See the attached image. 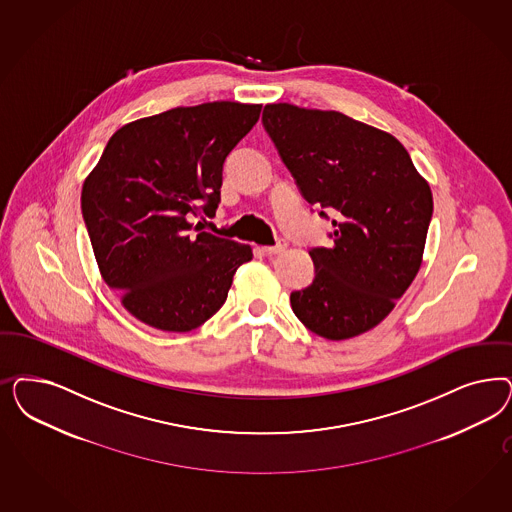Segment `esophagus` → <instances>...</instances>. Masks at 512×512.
I'll return each instance as SVG.
<instances>
[{
	"mask_svg": "<svg viewBox=\"0 0 512 512\" xmlns=\"http://www.w3.org/2000/svg\"><path fill=\"white\" fill-rule=\"evenodd\" d=\"M286 241L284 239H279L273 247H262V250H264V254H267V256H273V254H281V252H284L286 250Z\"/></svg>",
	"mask_w": 512,
	"mask_h": 512,
	"instance_id": "34e87169",
	"label": "esophagus"
}]
</instances>
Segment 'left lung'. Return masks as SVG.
I'll use <instances>...</instances> for the list:
<instances>
[{"label":"left lung","mask_w":512,"mask_h":512,"mask_svg":"<svg viewBox=\"0 0 512 512\" xmlns=\"http://www.w3.org/2000/svg\"><path fill=\"white\" fill-rule=\"evenodd\" d=\"M262 122L301 196L333 226V245L309 250L314 279L290 294L292 311L330 341L375 328L422 264L428 182L394 135L343 113L269 103Z\"/></svg>","instance_id":"1"}]
</instances>
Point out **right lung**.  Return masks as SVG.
Segmentation results:
<instances>
[{"label": "right lung", "instance_id": "obj_1", "mask_svg": "<svg viewBox=\"0 0 512 512\" xmlns=\"http://www.w3.org/2000/svg\"><path fill=\"white\" fill-rule=\"evenodd\" d=\"M262 105L213 101L130 122L83 184L84 224L103 281L137 320L196 330L224 305L252 248L201 231L220 203L222 169Z\"/></svg>", "mask_w": 512, "mask_h": 512}]
</instances>
